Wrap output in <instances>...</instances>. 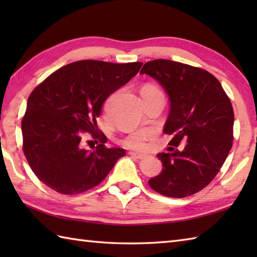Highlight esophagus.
Listing matches in <instances>:
<instances>
[{"label":"esophagus","mask_w":257,"mask_h":257,"mask_svg":"<svg viewBox=\"0 0 257 257\" xmlns=\"http://www.w3.org/2000/svg\"><path fill=\"white\" fill-rule=\"evenodd\" d=\"M129 155L135 157V158H137V159H143V158H145V156H146L144 154H139V152H136V151H130Z\"/></svg>","instance_id":"esophagus-1"}]
</instances>
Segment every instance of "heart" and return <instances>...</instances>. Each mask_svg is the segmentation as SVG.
I'll return each mask as SVG.
<instances>
[{
  "label": "heart",
  "instance_id": "obj_1",
  "mask_svg": "<svg viewBox=\"0 0 257 257\" xmlns=\"http://www.w3.org/2000/svg\"><path fill=\"white\" fill-rule=\"evenodd\" d=\"M159 94H162L161 90L152 85H147L141 89V96H143V98ZM150 137H152V132H150V130H137V132L129 134L123 139V145L129 147V148L143 150L147 147V141H148Z\"/></svg>",
  "mask_w": 257,
  "mask_h": 257
}]
</instances>
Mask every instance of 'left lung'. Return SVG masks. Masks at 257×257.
Masks as SVG:
<instances>
[{
  "instance_id": "8db88e82",
  "label": "left lung",
  "mask_w": 257,
  "mask_h": 257,
  "mask_svg": "<svg viewBox=\"0 0 257 257\" xmlns=\"http://www.w3.org/2000/svg\"><path fill=\"white\" fill-rule=\"evenodd\" d=\"M140 74L156 79L169 96L170 112L163 133L183 150L158 154L162 171L149 180L157 192L184 198L199 192L219 173L232 148L234 112L222 85L204 69L155 59Z\"/></svg>"
}]
</instances>
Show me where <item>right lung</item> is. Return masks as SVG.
Segmentation results:
<instances>
[{
    "instance_id": "right-lung-1",
    "label": "right lung",
    "mask_w": 257,
    "mask_h": 257,
    "mask_svg": "<svg viewBox=\"0 0 257 257\" xmlns=\"http://www.w3.org/2000/svg\"><path fill=\"white\" fill-rule=\"evenodd\" d=\"M143 63L79 61L59 68L32 91L22 120L23 151L35 176L62 194H77L99 184L122 148H106L97 118L103 102L127 84ZM101 141L91 151L81 147V133Z\"/></svg>"
}]
</instances>
